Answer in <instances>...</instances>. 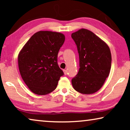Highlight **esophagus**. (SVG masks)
I'll list each match as a JSON object with an SVG mask.
<instances>
[{"mask_svg":"<svg viewBox=\"0 0 130 130\" xmlns=\"http://www.w3.org/2000/svg\"><path fill=\"white\" fill-rule=\"evenodd\" d=\"M63 72H64V73L65 75H67V70H64Z\"/></svg>","mask_w":130,"mask_h":130,"instance_id":"34e87169","label":"esophagus"}]
</instances>
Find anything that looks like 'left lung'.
Masks as SVG:
<instances>
[{
  "instance_id": "obj_1",
  "label": "left lung",
  "mask_w": 130,
  "mask_h": 130,
  "mask_svg": "<svg viewBox=\"0 0 130 130\" xmlns=\"http://www.w3.org/2000/svg\"><path fill=\"white\" fill-rule=\"evenodd\" d=\"M77 46L79 70L72 79L73 88L83 94L95 93L102 88L111 68V54L105 42L92 31L81 29L73 33Z\"/></svg>"
}]
</instances>
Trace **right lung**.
I'll return each mask as SVG.
<instances>
[{
  "instance_id": "1",
  "label": "right lung",
  "mask_w": 130,
  "mask_h": 130,
  "mask_svg": "<svg viewBox=\"0 0 130 130\" xmlns=\"http://www.w3.org/2000/svg\"><path fill=\"white\" fill-rule=\"evenodd\" d=\"M63 34L39 31L25 44L18 55L21 77L37 95H46L56 89L63 70L57 63V55L64 42Z\"/></svg>"
}]
</instances>
